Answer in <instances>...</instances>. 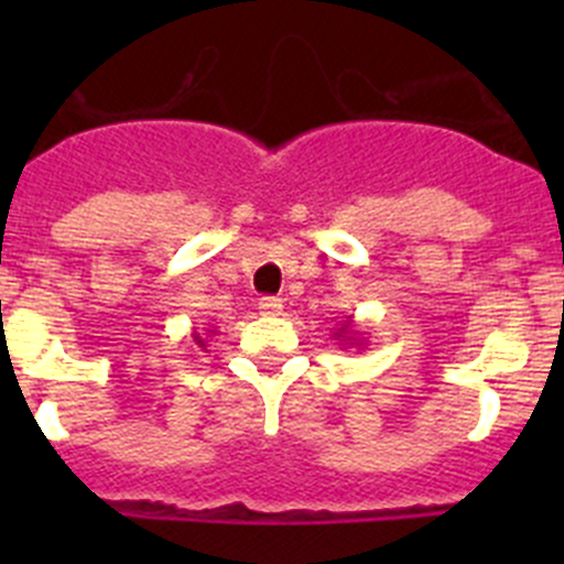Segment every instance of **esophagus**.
I'll return each instance as SVG.
<instances>
[{
  "mask_svg": "<svg viewBox=\"0 0 564 564\" xmlns=\"http://www.w3.org/2000/svg\"><path fill=\"white\" fill-rule=\"evenodd\" d=\"M281 311H283V300L281 297H261L259 300V314L278 316Z\"/></svg>",
  "mask_w": 564,
  "mask_h": 564,
  "instance_id": "1",
  "label": "esophagus"
}]
</instances>
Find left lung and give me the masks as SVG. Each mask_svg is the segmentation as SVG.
I'll list each match as a JSON object with an SVG mask.
<instances>
[{
	"instance_id": "8db88e82",
	"label": "left lung",
	"mask_w": 564,
	"mask_h": 564,
	"mask_svg": "<svg viewBox=\"0 0 564 564\" xmlns=\"http://www.w3.org/2000/svg\"><path fill=\"white\" fill-rule=\"evenodd\" d=\"M333 338L338 340V344L344 346V349H346V346H349V349H351V346H360V349H362V333H360V329H357L355 318H351V316H346V322L340 324L338 329H335Z\"/></svg>"
}]
</instances>
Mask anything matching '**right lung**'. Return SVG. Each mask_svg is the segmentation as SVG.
<instances>
[{
	"label": "right lung",
	"mask_w": 564,
	"mask_h": 564,
	"mask_svg": "<svg viewBox=\"0 0 564 564\" xmlns=\"http://www.w3.org/2000/svg\"><path fill=\"white\" fill-rule=\"evenodd\" d=\"M215 333H218V329H198V327H193V340H196V344L202 346L204 351H207L209 335H215Z\"/></svg>",
	"instance_id": "add662e5"
}]
</instances>
